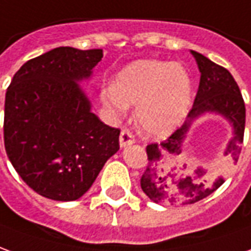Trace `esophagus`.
<instances>
[{
  "label": "esophagus",
  "mask_w": 251,
  "mask_h": 251,
  "mask_svg": "<svg viewBox=\"0 0 251 251\" xmlns=\"http://www.w3.org/2000/svg\"><path fill=\"white\" fill-rule=\"evenodd\" d=\"M135 142V138L132 132L127 128H123L122 132H120V146L122 147H126V146L132 145Z\"/></svg>",
  "instance_id": "obj_1"
}]
</instances>
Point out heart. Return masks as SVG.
I'll return each instance as SVG.
<instances>
[{
    "label": "heart",
    "instance_id": "b5f03b06",
    "mask_svg": "<svg viewBox=\"0 0 251 251\" xmlns=\"http://www.w3.org/2000/svg\"><path fill=\"white\" fill-rule=\"evenodd\" d=\"M192 97V81L184 66L155 59L136 60L117 73L113 88L102 101L113 115L124 116L136 105V124L149 136L172 134L185 119Z\"/></svg>",
    "mask_w": 251,
    "mask_h": 251
}]
</instances>
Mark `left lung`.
<instances>
[{"mask_svg": "<svg viewBox=\"0 0 251 251\" xmlns=\"http://www.w3.org/2000/svg\"><path fill=\"white\" fill-rule=\"evenodd\" d=\"M192 55L201 74L193 106L184 124L168 139L161 145L151 143L146 147L149 162L140 178V186L150 200L158 204H193L214 193L225 182L222 174L211 176L202 168L186 170L185 163L181 166L182 142L192 122L199 116L208 112L225 116L234 128V136L226 147L225 155H230L236 162L241 154L246 108L239 86L227 69L196 51H192Z\"/></svg>", "mask_w": 251, "mask_h": 251, "instance_id": "obj_1", "label": "left lung"}]
</instances>
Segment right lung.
Listing matches in <instances>:
<instances>
[{
	"label": "right lung",
	"mask_w": 251,
	"mask_h": 251,
	"mask_svg": "<svg viewBox=\"0 0 251 251\" xmlns=\"http://www.w3.org/2000/svg\"><path fill=\"white\" fill-rule=\"evenodd\" d=\"M101 58L100 49L58 47L21 66L6 90L5 150L23 181L40 196L79 199L120 147V129L90 111L78 85Z\"/></svg>",
	"instance_id": "obj_1"
}]
</instances>
